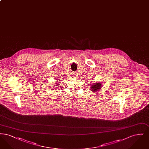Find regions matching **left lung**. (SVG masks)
I'll return each mask as SVG.
<instances>
[{"label": "left lung", "instance_id": "left-lung-1", "mask_svg": "<svg viewBox=\"0 0 149 149\" xmlns=\"http://www.w3.org/2000/svg\"><path fill=\"white\" fill-rule=\"evenodd\" d=\"M102 86V85L100 84V83H95V84H93V85H92V91H98L99 89H100Z\"/></svg>", "mask_w": 149, "mask_h": 149}]
</instances>
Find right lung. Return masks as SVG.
I'll use <instances>...</instances> for the list:
<instances>
[{
    "label": "right lung",
    "mask_w": 149,
    "mask_h": 149,
    "mask_svg": "<svg viewBox=\"0 0 149 149\" xmlns=\"http://www.w3.org/2000/svg\"><path fill=\"white\" fill-rule=\"evenodd\" d=\"M58 85H59V84H58Z\"/></svg>",
    "instance_id": "add662e5"
}]
</instances>
